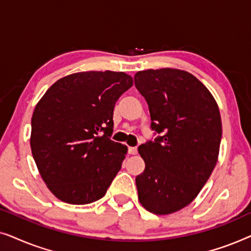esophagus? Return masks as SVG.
Instances as JSON below:
<instances>
[{"instance_id":"34e87169","label":"esophagus","mask_w":251,"mask_h":251,"mask_svg":"<svg viewBox=\"0 0 251 251\" xmlns=\"http://www.w3.org/2000/svg\"><path fill=\"white\" fill-rule=\"evenodd\" d=\"M129 154H132V155L137 154V147H129Z\"/></svg>"}]
</instances>
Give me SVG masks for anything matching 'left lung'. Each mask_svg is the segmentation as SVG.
<instances>
[{
    "instance_id": "8db88e82",
    "label": "left lung",
    "mask_w": 251,
    "mask_h": 251,
    "mask_svg": "<svg viewBox=\"0 0 251 251\" xmlns=\"http://www.w3.org/2000/svg\"><path fill=\"white\" fill-rule=\"evenodd\" d=\"M135 85L149 104L151 128L161 133L138 147L145 161L136 177L138 199L150 212L169 215L190 204L210 177L221 146V113L210 91L186 71H140Z\"/></svg>"
}]
</instances>
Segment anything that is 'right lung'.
Returning <instances> with one entry per match:
<instances>
[{"label": "right lung", "mask_w": 251, "mask_h": 251, "mask_svg": "<svg viewBox=\"0 0 251 251\" xmlns=\"http://www.w3.org/2000/svg\"><path fill=\"white\" fill-rule=\"evenodd\" d=\"M132 83L123 72H81L54 82L37 102L30 149L41 177L59 200L88 204L106 194L128 151L109 139L113 111Z\"/></svg>", "instance_id": "right-lung-1"}]
</instances>
